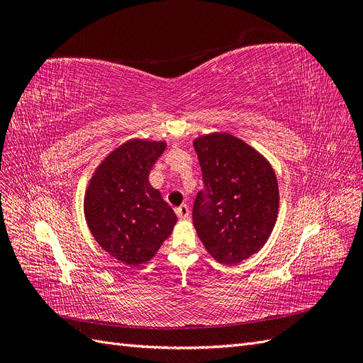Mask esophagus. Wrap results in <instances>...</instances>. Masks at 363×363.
<instances>
[{
  "instance_id": "esophagus-1",
  "label": "esophagus",
  "mask_w": 363,
  "mask_h": 363,
  "mask_svg": "<svg viewBox=\"0 0 363 363\" xmlns=\"http://www.w3.org/2000/svg\"><path fill=\"white\" fill-rule=\"evenodd\" d=\"M175 212H177V216H179L180 219H183V221H184V219L189 218V207L186 206V204H182Z\"/></svg>"
}]
</instances>
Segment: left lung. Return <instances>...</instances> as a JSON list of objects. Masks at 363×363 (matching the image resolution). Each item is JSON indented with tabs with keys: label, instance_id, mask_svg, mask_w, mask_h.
Returning <instances> with one entry per match:
<instances>
[{
	"label": "left lung",
	"instance_id": "8db88e82",
	"mask_svg": "<svg viewBox=\"0 0 363 363\" xmlns=\"http://www.w3.org/2000/svg\"><path fill=\"white\" fill-rule=\"evenodd\" d=\"M204 191L194 203V225L223 265H238L267 244L279 215V183L267 157L230 133L194 139Z\"/></svg>",
	"mask_w": 363,
	"mask_h": 363
}]
</instances>
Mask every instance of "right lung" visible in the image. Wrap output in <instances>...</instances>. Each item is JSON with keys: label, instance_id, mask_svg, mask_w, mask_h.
I'll use <instances>...</instances> for the list:
<instances>
[{"label": "right lung", "instance_id": "obj_1", "mask_svg": "<svg viewBox=\"0 0 363 363\" xmlns=\"http://www.w3.org/2000/svg\"><path fill=\"white\" fill-rule=\"evenodd\" d=\"M164 140L130 139L95 168L84 194V218L100 247L128 267L147 263L172 233L177 215L150 184Z\"/></svg>", "mask_w": 363, "mask_h": 363}]
</instances>
